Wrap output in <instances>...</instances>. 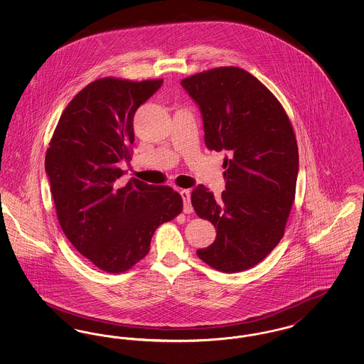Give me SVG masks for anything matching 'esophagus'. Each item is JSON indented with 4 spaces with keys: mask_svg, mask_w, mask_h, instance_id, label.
I'll return each mask as SVG.
<instances>
[{
    "mask_svg": "<svg viewBox=\"0 0 364 364\" xmlns=\"http://www.w3.org/2000/svg\"><path fill=\"white\" fill-rule=\"evenodd\" d=\"M180 195L183 198V202H184V206H183V211L186 214H191L193 211L192 205H191V191L190 190H181L180 191Z\"/></svg>",
    "mask_w": 364,
    "mask_h": 364,
    "instance_id": "34e87169",
    "label": "esophagus"
}]
</instances>
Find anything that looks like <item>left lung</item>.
Instances as JSON below:
<instances>
[{
  "label": "left lung",
  "mask_w": 364,
  "mask_h": 364,
  "mask_svg": "<svg viewBox=\"0 0 364 364\" xmlns=\"http://www.w3.org/2000/svg\"><path fill=\"white\" fill-rule=\"evenodd\" d=\"M200 109L208 150H224L225 191L199 184L193 210L217 229L196 254L224 273L264 259L284 236L294 200L299 151L294 128L272 91L247 70L221 67L181 80Z\"/></svg>",
  "instance_id": "left-lung-1"
}]
</instances>
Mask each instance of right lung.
<instances>
[{
    "instance_id": "obj_1",
    "label": "right lung",
    "mask_w": 364,
    "mask_h": 364,
    "mask_svg": "<svg viewBox=\"0 0 364 364\" xmlns=\"http://www.w3.org/2000/svg\"><path fill=\"white\" fill-rule=\"evenodd\" d=\"M164 80L98 79L63 112L45 158L58 223L72 245L107 273H122L150 251L156 228L183 210L178 192L131 178L134 116Z\"/></svg>"
}]
</instances>
